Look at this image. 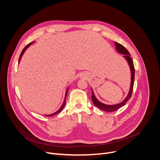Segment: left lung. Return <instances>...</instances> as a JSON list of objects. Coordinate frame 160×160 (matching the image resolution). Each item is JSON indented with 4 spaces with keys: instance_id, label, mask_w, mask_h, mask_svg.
Instances as JSON below:
<instances>
[{
    "instance_id": "obj_1",
    "label": "left lung",
    "mask_w": 160,
    "mask_h": 160,
    "mask_svg": "<svg viewBox=\"0 0 160 160\" xmlns=\"http://www.w3.org/2000/svg\"><path fill=\"white\" fill-rule=\"evenodd\" d=\"M115 45H116V49L117 50V51L122 54H125L124 55V58L127 59V61H128V63L130 66V70H131V86H130V89L129 91V93L128 94V96H127V98L125 99V100L123 101H122L121 103L118 104H115V105H106L104 104L103 103H101V102H99L95 97L93 92L92 91V102L94 103V104L97 106L98 108H99V109L105 111H108V112H111V111H117V109H118L119 108H120L121 107H122L123 106H124L125 104V103L130 99V98H131L132 94V90H133V83H134V77H135V68H134V65H133V60L130 57V54L129 53V52L127 51V49L123 46V45L119 43H117L116 42H115Z\"/></svg>"
}]
</instances>
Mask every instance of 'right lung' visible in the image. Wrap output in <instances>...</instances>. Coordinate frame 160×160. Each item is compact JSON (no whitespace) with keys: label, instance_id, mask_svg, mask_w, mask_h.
<instances>
[{"label":"right lung","instance_id":"add662e5","mask_svg":"<svg viewBox=\"0 0 160 160\" xmlns=\"http://www.w3.org/2000/svg\"><path fill=\"white\" fill-rule=\"evenodd\" d=\"M33 42H31V43H28L27 45H26L25 46V48L22 49V52H21V54H20V56H19V61H18V62H19V61H20V60H21V56H22V54H23V53H24V52L25 51V50L30 46V45L33 43ZM68 88L66 90V95H65V99H64V102H63V104H62V105L61 106V107L59 109V110L58 111H57L56 112H55L54 113H53V114H51V115H46L47 117H52V116H53V115H56V114H58V113H59V112H61L62 110V109H63V108L64 107V106H65V103H66V96H67V93H68Z\"/></svg>","mask_w":160,"mask_h":160}]
</instances>
